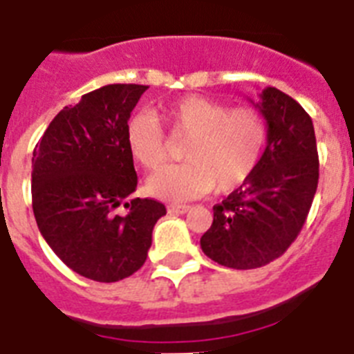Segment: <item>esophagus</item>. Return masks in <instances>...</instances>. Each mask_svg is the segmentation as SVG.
<instances>
[{
    "label": "esophagus",
    "mask_w": 354,
    "mask_h": 354,
    "mask_svg": "<svg viewBox=\"0 0 354 354\" xmlns=\"http://www.w3.org/2000/svg\"><path fill=\"white\" fill-rule=\"evenodd\" d=\"M188 209L189 206H186V204H171V206H168V213H179V215L186 213Z\"/></svg>",
    "instance_id": "34e87169"
}]
</instances>
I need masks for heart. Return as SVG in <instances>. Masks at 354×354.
<instances>
[{
	"instance_id": "heart-1",
	"label": "heart",
	"mask_w": 354,
	"mask_h": 354,
	"mask_svg": "<svg viewBox=\"0 0 354 354\" xmlns=\"http://www.w3.org/2000/svg\"><path fill=\"white\" fill-rule=\"evenodd\" d=\"M159 119L174 133L188 137L186 162L151 175L148 192L165 201H188L213 188L233 192L250 179L264 156L270 128L255 108H230L203 95H186L160 106ZM151 112H136L124 127L130 156L145 170L166 159L165 133Z\"/></svg>"
}]
</instances>
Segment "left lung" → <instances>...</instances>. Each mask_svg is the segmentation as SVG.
<instances>
[{"instance_id": "left-lung-1", "label": "left lung", "mask_w": 354, "mask_h": 354, "mask_svg": "<svg viewBox=\"0 0 354 354\" xmlns=\"http://www.w3.org/2000/svg\"><path fill=\"white\" fill-rule=\"evenodd\" d=\"M253 106L270 136L261 165L241 188L213 206L201 236L204 255L233 270L270 264L299 236L318 186L313 121L288 93L268 86Z\"/></svg>"}]
</instances>
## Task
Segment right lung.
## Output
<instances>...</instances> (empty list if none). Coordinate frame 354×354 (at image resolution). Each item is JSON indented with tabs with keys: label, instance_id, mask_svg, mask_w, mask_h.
Here are the masks:
<instances>
[{
	"label": "right lung",
	"instance_id": "1",
	"mask_svg": "<svg viewBox=\"0 0 354 354\" xmlns=\"http://www.w3.org/2000/svg\"><path fill=\"white\" fill-rule=\"evenodd\" d=\"M145 84H106L61 110L34 148L32 209L55 255L81 277L118 282L145 264L165 204L137 188L124 127ZM127 213L118 216L115 208Z\"/></svg>",
	"mask_w": 354,
	"mask_h": 354
}]
</instances>
